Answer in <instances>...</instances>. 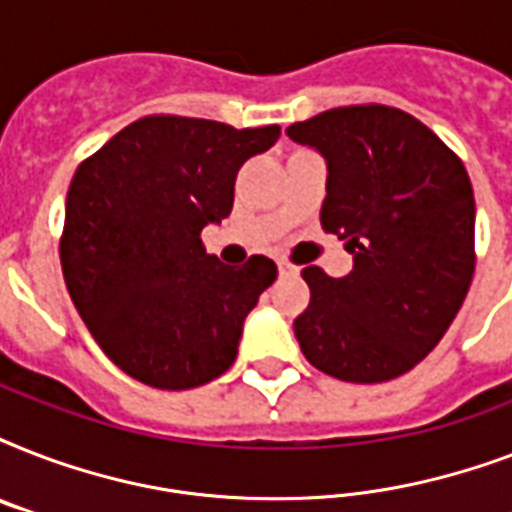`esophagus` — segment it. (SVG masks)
I'll list each match as a JSON object with an SVG mask.
<instances>
[{
	"mask_svg": "<svg viewBox=\"0 0 512 512\" xmlns=\"http://www.w3.org/2000/svg\"><path fill=\"white\" fill-rule=\"evenodd\" d=\"M297 271H300L297 265L284 263V260H281V263H279V273H281V276H297Z\"/></svg>",
	"mask_w": 512,
	"mask_h": 512,
	"instance_id": "34e87169",
	"label": "esophagus"
}]
</instances>
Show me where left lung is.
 Here are the masks:
<instances>
[{
  "instance_id": "1",
  "label": "left lung",
  "mask_w": 512,
  "mask_h": 512,
  "mask_svg": "<svg viewBox=\"0 0 512 512\" xmlns=\"http://www.w3.org/2000/svg\"><path fill=\"white\" fill-rule=\"evenodd\" d=\"M287 135L327 159L321 228L353 271L303 268L311 303L295 319L300 350L342 382H385L436 348L476 271V199L452 148L401 108H329Z\"/></svg>"
}]
</instances>
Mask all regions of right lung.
Returning <instances> with one entry per match:
<instances>
[{"mask_svg": "<svg viewBox=\"0 0 512 512\" xmlns=\"http://www.w3.org/2000/svg\"><path fill=\"white\" fill-rule=\"evenodd\" d=\"M279 124L154 114L127 124L74 172L60 236L68 295L103 353L151 388L188 390L236 361L241 327L276 263L204 252L201 228L231 215L241 164Z\"/></svg>", "mask_w": 512, "mask_h": 512, "instance_id": "right-lung-1", "label": "right lung"}]
</instances>
